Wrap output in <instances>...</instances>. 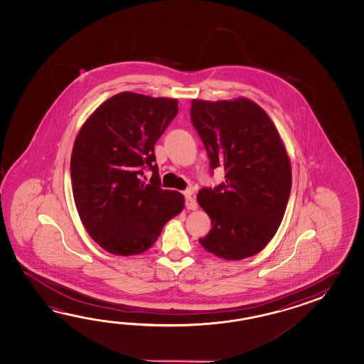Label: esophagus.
Returning <instances> with one entry per match:
<instances>
[{
	"mask_svg": "<svg viewBox=\"0 0 364 364\" xmlns=\"http://www.w3.org/2000/svg\"><path fill=\"white\" fill-rule=\"evenodd\" d=\"M185 198L186 208L190 209V210H195V209L198 208V203H196L195 198L191 195V191H186Z\"/></svg>",
	"mask_w": 364,
	"mask_h": 364,
	"instance_id": "esophagus-1",
	"label": "esophagus"
}]
</instances>
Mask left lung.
I'll use <instances>...</instances> for the list:
<instances>
[{
  "label": "left lung",
  "instance_id": "8db88e82",
  "mask_svg": "<svg viewBox=\"0 0 364 364\" xmlns=\"http://www.w3.org/2000/svg\"><path fill=\"white\" fill-rule=\"evenodd\" d=\"M191 122L225 182L201 188L212 229L201 246L225 260L260 252L274 237L291 190V164L276 126L254 101H191Z\"/></svg>",
  "mask_w": 364,
  "mask_h": 364
}]
</instances>
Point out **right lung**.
<instances>
[{
    "instance_id": "obj_1",
    "label": "right lung",
    "mask_w": 364,
    "mask_h": 364,
    "mask_svg": "<svg viewBox=\"0 0 364 364\" xmlns=\"http://www.w3.org/2000/svg\"><path fill=\"white\" fill-rule=\"evenodd\" d=\"M178 100L117 93L87 118L74 141L70 174L77 213L100 247L119 256L152 247L185 198L161 188L155 144ZM153 171L147 181L144 169Z\"/></svg>"
}]
</instances>
